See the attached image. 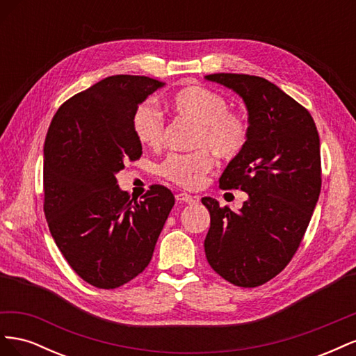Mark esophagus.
Here are the masks:
<instances>
[{"label":"esophagus","instance_id":"34e87169","mask_svg":"<svg viewBox=\"0 0 356 356\" xmlns=\"http://www.w3.org/2000/svg\"><path fill=\"white\" fill-rule=\"evenodd\" d=\"M175 197H177L178 202H186V203H195V202H197L196 196H190V195H187V193H178Z\"/></svg>","mask_w":356,"mask_h":356}]
</instances>
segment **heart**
<instances>
[{"label":"heart","instance_id":"heart-1","mask_svg":"<svg viewBox=\"0 0 356 356\" xmlns=\"http://www.w3.org/2000/svg\"><path fill=\"white\" fill-rule=\"evenodd\" d=\"M168 106L178 117L197 124L193 153H172L159 166V174L182 188L199 187L213 168L212 152L221 159L238 157L250 138V122L245 114L230 108L224 95L204 86H187L174 93ZM132 131L138 143L159 148L165 138V117L152 102L136 106Z\"/></svg>","mask_w":356,"mask_h":356}]
</instances>
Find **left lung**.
<instances>
[{
	"mask_svg": "<svg viewBox=\"0 0 356 356\" xmlns=\"http://www.w3.org/2000/svg\"><path fill=\"white\" fill-rule=\"evenodd\" d=\"M207 79L242 96L250 138L220 178L222 190L248 193L233 212L212 197L204 239L209 266L225 281L260 286L281 273L303 241L321 193L316 124L310 113L276 84L257 75L209 74Z\"/></svg>",
	"mask_w": 356,
	"mask_h": 356,
	"instance_id": "left-lung-1",
	"label": "left lung"
}]
</instances>
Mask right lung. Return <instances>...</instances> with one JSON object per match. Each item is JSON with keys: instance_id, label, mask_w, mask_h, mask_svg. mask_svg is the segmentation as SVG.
<instances>
[{"instance_id": "obj_1", "label": "right lung", "mask_w": 356, "mask_h": 356, "mask_svg": "<svg viewBox=\"0 0 356 356\" xmlns=\"http://www.w3.org/2000/svg\"><path fill=\"white\" fill-rule=\"evenodd\" d=\"M163 83L113 75L63 102L44 141V215L59 251L83 281L114 289L152 260L175 197L152 186L141 200L115 174L143 154L132 131L136 106Z\"/></svg>"}]
</instances>
